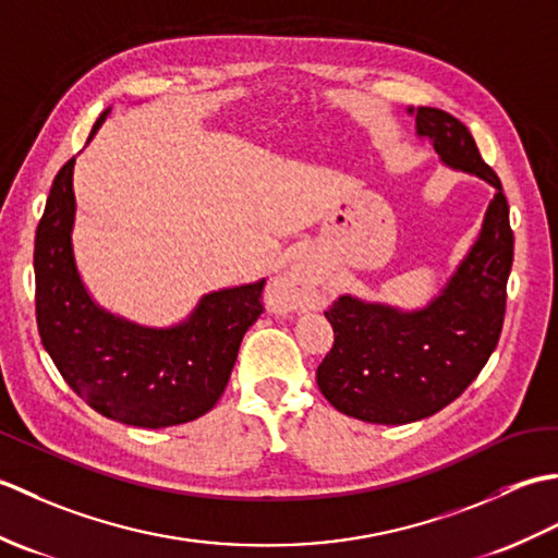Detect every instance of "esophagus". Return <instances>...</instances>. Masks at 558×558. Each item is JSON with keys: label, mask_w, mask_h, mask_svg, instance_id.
<instances>
[{"label": "esophagus", "mask_w": 558, "mask_h": 558, "mask_svg": "<svg viewBox=\"0 0 558 558\" xmlns=\"http://www.w3.org/2000/svg\"><path fill=\"white\" fill-rule=\"evenodd\" d=\"M300 286H302L300 276H294V272H286V276H282L280 280H276L272 290H276V292H292V290H298Z\"/></svg>", "instance_id": "esophagus-1"}]
</instances>
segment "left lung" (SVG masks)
Segmentation results:
<instances>
[{
  "label": "left lung",
  "instance_id": "left-lung-1",
  "mask_svg": "<svg viewBox=\"0 0 558 558\" xmlns=\"http://www.w3.org/2000/svg\"><path fill=\"white\" fill-rule=\"evenodd\" d=\"M408 112L444 165L489 182L496 194L477 242L422 310L402 312L342 294L326 312L336 340L318 364L316 384L336 410L372 424L432 417L475 381L501 336L513 266L501 180L482 160L468 126L436 108Z\"/></svg>",
  "mask_w": 558,
  "mask_h": 558
}]
</instances>
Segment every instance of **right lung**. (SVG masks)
<instances>
[{"mask_svg": "<svg viewBox=\"0 0 558 558\" xmlns=\"http://www.w3.org/2000/svg\"><path fill=\"white\" fill-rule=\"evenodd\" d=\"M110 110L93 124L96 136ZM74 162L57 172L35 232V316L43 348L71 390L114 422L160 429L192 422L220 400L240 342L264 314L266 280L208 292L182 324L148 328L93 302L78 276L71 230Z\"/></svg>", "mask_w": 558, "mask_h": 558, "instance_id": "right-lung-1", "label": "right lung"}]
</instances>
